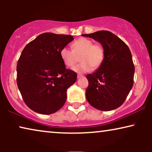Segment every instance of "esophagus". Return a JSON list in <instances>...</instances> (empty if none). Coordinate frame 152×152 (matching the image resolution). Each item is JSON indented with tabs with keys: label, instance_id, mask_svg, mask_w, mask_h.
<instances>
[{
	"label": "esophagus",
	"instance_id": "34e87169",
	"mask_svg": "<svg viewBox=\"0 0 152 152\" xmlns=\"http://www.w3.org/2000/svg\"><path fill=\"white\" fill-rule=\"evenodd\" d=\"M84 75H77V78H81V77H83Z\"/></svg>",
	"mask_w": 152,
	"mask_h": 152
}]
</instances>
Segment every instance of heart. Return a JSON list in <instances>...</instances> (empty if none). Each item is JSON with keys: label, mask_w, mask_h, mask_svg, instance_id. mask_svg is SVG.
Masks as SVG:
<instances>
[{"label": "heart", "mask_w": 152, "mask_h": 152, "mask_svg": "<svg viewBox=\"0 0 152 152\" xmlns=\"http://www.w3.org/2000/svg\"><path fill=\"white\" fill-rule=\"evenodd\" d=\"M72 50L64 47L60 51V56L64 64L72 67L81 57L82 63L72 68L77 73H84L92 69H97L102 65L104 59V50L102 45L93 43L91 39L80 38L72 43Z\"/></svg>", "instance_id": "1"}]
</instances>
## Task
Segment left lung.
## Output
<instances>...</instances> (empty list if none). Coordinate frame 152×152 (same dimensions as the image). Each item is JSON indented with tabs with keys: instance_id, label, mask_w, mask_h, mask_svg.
I'll return each instance as SVG.
<instances>
[{
	"instance_id": "8db88e82",
	"label": "left lung",
	"mask_w": 152,
	"mask_h": 152,
	"mask_svg": "<svg viewBox=\"0 0 152 152\" xmlns=\"http://www.w3.org/2000/svg\"><path fill=\"white\" fill-rule=\"evenodd\" d=\"M101 43L104 59L98 69L86 76V97L95 109L107 111L120 107L134 84L135 68L127 45L107 30L82 34Z\"/></svg>"
}]
</instances>
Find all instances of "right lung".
Instances as JSON below:
<instances>
[{
  "label": "right lung",
  "mask_w": 152,
  "mask_h": 152,
  "mask_svg": "<svg viewBox=\"0 0 152 152\" xmlns=\"http://www.w3.org/2000/svg\"><path fill=\"white\" fill-rule=\"evenodd\" d=\"M71 35L45 32L26 45L18 61V88L26 105L37 113L49 115L66 102V91L77 80L67 69L60 51L73 40Z\"/></svg>",
  "instance_id": "add662e5"
}]
</instances>
